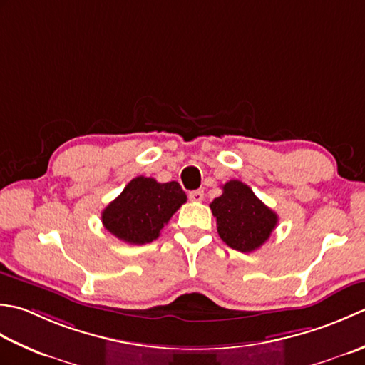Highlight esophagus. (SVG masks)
<instances>
[{
  "label": "esophagus",
  "mask_w": 365,
  "mask_h": 365,
  "mask_svg": "<svg viewBox=\"0 0 365 365\" xmlns=\"http://www.w3.org/2000/svg\"><path fill=\"white\" fill-rule=\"evenodd\" d=\"M189 198L192 200V202H197V203L203 202V198H205V192H203L202 189H198V190H192V192L189 193Z\"/></svg>",
  "instance_id": "34e87169"
}]
</instances>
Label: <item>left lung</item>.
<instances>
[{"mask_svg":"<svg viewBox=\"0 0 365 365\" xmlns=\"http://www.w3.org/2000/svg\"><path fill=\"white\" fill-rule=\"evenodd\" d=\"M217 233L228 247L252 252L269 240L279 217L247 184L232 180L222 185V195L210 205Z\"/></svg>","mask_w":365,"mask_h":365,"instance_id":"1","label":"left lung"}]
</instances>
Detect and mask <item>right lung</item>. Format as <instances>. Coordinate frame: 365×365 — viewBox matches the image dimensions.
<instances>
[{
  "instance_id": "1",
  "label": "right lung",
  "mask_w": 365,
  "mask_h": 365,
  "mask_svg": "<svg viewBox=\"0 0 365 365\" xmlns=\"http://www.w3.org/2000/svg\"><path fill=\"white\" fill-rule=\"evenodd\" d=\"M185 200L187 195L176 181L158 182L137 176L102 211V224L124 242H151Z\"/></svg>"
}]
</instances>
